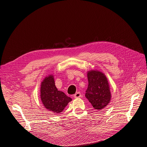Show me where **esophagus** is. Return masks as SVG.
Instances as JSON below:
<instances>
[{"label":"esophagus","instance_id":"1","mask_svg":"<svg viewBox=\"0 0 147 147\" xmlns=\"http://www.w3.org/2000/svg\"><path fill=\"white\" fill-rule=\"evenodd\" d=\"M74 97H75V98H78V97H82V94L80 92H77L75 93V94L74 95Z\"/></svg>","mask_w":147,"mask_h":147}]
</instances>
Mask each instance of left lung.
Wrapping results in <instances>:
<instances>
[{
  "mask_svg": "<svg viewBox=\"0 0 147 147\" xmlns=\"http://www.w3.org/2000/svg\"><path fill=\"white\" fill-rule=\"evenodd\" d=\"M87 77L88 86L85 97L94 109H103L110 103L112 96L108 79L97 70L88 71Z\"/></svg>",
  "mask_w": 147,
  "mask_h": 147,
  "instance_id": "left-lung-1",
  "label": "left lung"
}]
</instances>
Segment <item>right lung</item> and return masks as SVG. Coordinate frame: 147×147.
<instances>
[{"instance_id": "add662e5", "label": "right lung", "mask_w": 147, "mask_h": 147, "mask_svg": "<svg viewBox=\"0 0 147 147\" xmlns=\"http://www.w3.org/2000/svg\"><path fill=\"white\" fill-rule=\"evenodd\" d=\"M40 99L44 107L54 113H61L72 101V99L64 92L57 90L54 75L52 74L45 77L41 83Z\"/></svg>"}]
</instances>
